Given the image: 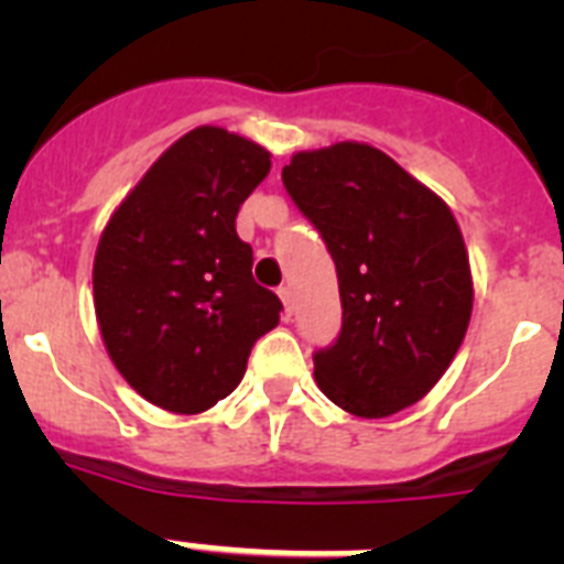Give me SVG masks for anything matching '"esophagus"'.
Listing matches in <instances>:
<instances>
[{"mask_svg": "<svg viewBox=\"0 0 564 564\" xmlns=\"http://www.w3.org/2000/svg\"><path fill=\"white\" fill-rule=\"evenodd\" d=\"M276 293H279V299H282V305H285V313H288V316H291V313H293V291H291V285H282Z\"/></svg>", "mask_w": 564, "mask_h": 564, "instance_id": "1", "label": "esophagus"}]
</instances>
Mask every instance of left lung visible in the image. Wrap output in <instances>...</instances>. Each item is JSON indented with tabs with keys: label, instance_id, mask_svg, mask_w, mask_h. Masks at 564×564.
<instances>
[{
	"label": "left lung",
	"instance_id": "obj_1",
	"mask_svg": "<svg viewBox=\"0 0 564 564\" xmlns=\"http://www.w3.org/2000/svg\"><path fill=\"white\" fill-rule=\"evenodd\" d=\"M291 200L336 262L341 333L313 352L318 390L358 417L421 401L460 350L471 271L449 206L367 143L299 152Z\"/></svg>",
	"mask_w": 564,
	"mask_h": 564
}]
</instances>
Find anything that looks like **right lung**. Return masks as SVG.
Segmentation results:
<instances>
[{
	"label": "right lung",
	"mask_w": 564,
	"mask_h": 564,
	"mask_svg": "<svg viewBox=\"0 0 564 564\" xmlns=\"http://www.w3.org/2000/svg\"><path fill=\"white\" fill-rule=\"evenodd\" d=\"M271 172L259 143L197 127L152 163L109 217L93 265L104 344L138 395L177 415L237 390L282 302L253 282L237 212Z\"/></svg>",
	"instance_id": "add662e5"
}]
</instances>
